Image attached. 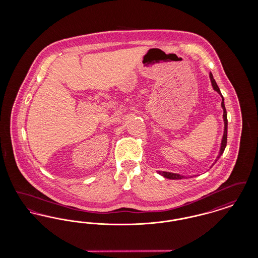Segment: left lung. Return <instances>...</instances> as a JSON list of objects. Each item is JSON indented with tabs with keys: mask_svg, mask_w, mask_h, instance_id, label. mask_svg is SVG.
Instances as JSON below:
<instances>
[{
	"mask_svg": "<svg viewBox=\"0 0 258 258\" xmlns=\"http://www.w3.org/2000/svg\"><path fill=\"white\" fill-rule=\"evenodd\" d=\"M209 76H210V80H211V83H212L213 89L221 95V99H222V100H221V108H222V110H223L222 118H223V123H224L223 135H222V138H221L220 152H219L218 157L216 158V160H215V161L213 162V164L210 166V168H211V167H213V166H214V164H215V163L218 161V160L221 158V155H222V154H223V152H224V149L226 147V143H227V113H226V109H225V106H224V99H223V97L221 96L220 88H219V86L217 85V83H216V81H215V79H214V77H213V74L210 73ZM158 173L160 174L161 176H163L164 178H166V179H170V180H180V179H183V178L185 177L184 175H180V174L172 173V172L159 171ZM191 177H192V176H190V178H191Z\"/></svg>",
	"mask_w": 258,
	"mask_h": 258,
	"instance_id": "obj_1",
	"label": "left lung"
}]
</instances>
